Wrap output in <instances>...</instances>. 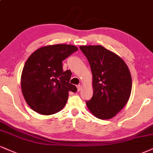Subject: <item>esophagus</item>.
<instances>
[{
	"label": "esophagus",
	"mask_w": 153,
	"mask_h": 153,
	"mask_svg": "<svg viewBox=\"0 0 153 153\" xmlns=\"http://www.w3.org/2000/svg\"><path fill=\"white\" fill-rule=\"evenodd\" d=\"M82 85H77V88H78V91H80L82 90Z\"/></svg>",
	"instance_id": "1"
}]
</instances>
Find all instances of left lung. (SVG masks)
<instances>
[{
  "label": "left lung",
  "mask_w": 153,
  "mask_h": 153,
  "mask_svg": "<svg viewBox=\"0 0 153 153\" xmlns=\"http://www.w3.org/2000/svg\"><path fill=\"white\" fill-rule=\"evenodd\" d=\"M93 74V95L86 105L99 119H110L128 102L132 78L128 65L120 57L101 45H82Z\"/></svg>",
  "instance_id": "obj_1"
}]
</instances>
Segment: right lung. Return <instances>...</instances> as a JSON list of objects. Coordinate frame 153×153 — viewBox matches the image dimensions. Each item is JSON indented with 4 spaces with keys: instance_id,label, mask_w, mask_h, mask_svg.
Listing matches in <instances>:
<instances>
[{
    "instance_id": "1",
    "label": "right lung",
    "mask_w": 153,
    "mask_h": 153,
    "mask_svg": "<svg viewBox=\"0 0 153 153\" xmlns=\"http://www.w3.org/2000/svg\"><path fill=\"white\" fill-rule=\"evenodd\" d=\"M78 50L67 44L47 45L27 58L22 71L21 89L27 104L36 113H58L65 105L69 91H77L70 83L71 71H63L62 61Z\"/></svg>"
}]
</instances>
